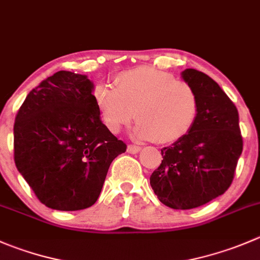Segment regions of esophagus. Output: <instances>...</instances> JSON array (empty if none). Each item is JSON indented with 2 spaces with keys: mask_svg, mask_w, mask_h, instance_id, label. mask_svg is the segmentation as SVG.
<instances>
[{
  "mask_svg": "<svg viewBox=\"0 0 260 260\" xmlns=\"http://www.w3.org/2000/svg\"><path fill=\"white\" fill-rule=\"evenodd\" d=\"M127 151L129 153H138L141 151V146H136V145H128Z\"/></svg>",
  "mask_w": 260,
  "mask_h": 260,
  "instance_id": "34e87169",
  "label": "esophagus"
}]
</instances>
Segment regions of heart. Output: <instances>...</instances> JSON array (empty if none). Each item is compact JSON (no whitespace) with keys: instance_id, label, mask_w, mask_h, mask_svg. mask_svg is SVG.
Masks as SVG:
<instances>
[{"instance_id":"heart-1","label":"heart","mask_w":260,"mask_h":260,"mask_svg":"<svg viewBox=\"0 0 260 260\" xmlns=\"http://www.w3.org/2000/svg\"><path fill=\"white\" fill-rule=\"evenodd\" d=\"M114 84L115 87L98 85L92 94L103 123L110 132H120L136 117V137L171 143L184 137L197 120V92L169 72L137 67L120 72Z\"/></svg>"}]
</instances>
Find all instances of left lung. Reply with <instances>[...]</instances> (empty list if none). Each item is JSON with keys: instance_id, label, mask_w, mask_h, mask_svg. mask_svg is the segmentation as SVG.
<instances>
[{"instance_id": "8db88e82", "label": "left lung", "mask_w": 260, "mask_h": 260, "mask_svg": "<svg viewBox=\"0 0 260 260\" xmlns=\"http://www.w3.org/2000/svg\"><path fill=\"white\" fill-rule=\"evenodd\" d=\"M181 79L193 86L200 102L191 129L169 147L150 184L162 205L191 210L225 193L243 152L239 113L220 85L203 72L186 69Z\"/></svg>"}]
</instances>
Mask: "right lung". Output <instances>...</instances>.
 Segmentation results:
<instances>
[{"label": "right lung", "instance_id": "add662e5", "mask_svg": "<svg viewBox=\"0 0 260 260\" xmlns=\"http://www.w3.org/2000/svg\"><path fill=\"white\" fill-rule=\"evenodd\" d=\"M86 75L58 71L27 94L14 125L15 164L38 200L58 211L98 201L127 146L103 124Z\"/></svg>", "mask_w": 260, "mask_h": 260}]
</instances>
